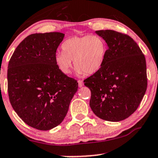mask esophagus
Segmentation results:
<instances>
[{
	"label": "esophagus",
	"instance_id": "34e87169",
	"mask_svg": "<svg viewBox=\"0 0 158 158\" xmlns=\"http://www.w3.org/2000/svg\"><path fill=\"white\" fill-rule=\"evenodd\" d=\"M78 84H79V87H81L84 85V82L81 80L78 81Z\"/></svg>",
	"mask_w": 158,
	"mask_h": 158
}]
</instances>
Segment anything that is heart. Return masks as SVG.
<instances>
[{
	"instance_id": "b5f03b06",
	"label": "heart",
	"mask_w": 158,
	"mask_h": 158,
	"mask_svg": "<svg viewBox=\"0 0 158 158\" xmlns=\"http://www.w3.org/2000/svg\"><path fill=\"white\" fill-rule=\"evenodd\" d=\"M63 52L55 56V64L64 74H69L72 67L78 76L98 72L104 63L107 52L105 40L99 35L75 36L65 40L61 46Z\"/></svg>"
}]
</instances>
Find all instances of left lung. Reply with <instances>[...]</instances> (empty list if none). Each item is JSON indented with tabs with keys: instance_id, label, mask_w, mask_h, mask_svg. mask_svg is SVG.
<instances>
[{
	"instance_id": "obj_1",
	"label": "left lung",
	"mask_w": 158,
	"mask_h": 158,
	"mask_svg": "<svg viewBox=\"0 0 158 158\" xmlns=\"http://www.w3.org/2000/svg\"><path fill=\"white\" fill-rule=\"evenodd\" d=\"M95 33L108 49L101 69L84 80L91 91L89 106L99 118L122 121L136 110L147 90L145 57L129 35L111 30Z\"/></svg>"
}]
</instances>
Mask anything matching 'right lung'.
Returning a JSON list of instances; mask_svg holds the SVG:
<instances>
[{
    "label": "right lung",
    "mask_w": 158,
    "mask_h": 158,
    "mask_svg": "<svg viewBox=\"0 0 158 158\" xmlns=\"http://www.w3.org/2000/svg\"><path fill=\"white\" fill-rule=\"evenodd\" d=\"M65 34L34 33L16 48L8 65V93L14 110L33 128L49 131L67 114L78 83L60 71L55 56Z\"/></svg>",
    "instance_id": "add662e5"
}]
</instances>
